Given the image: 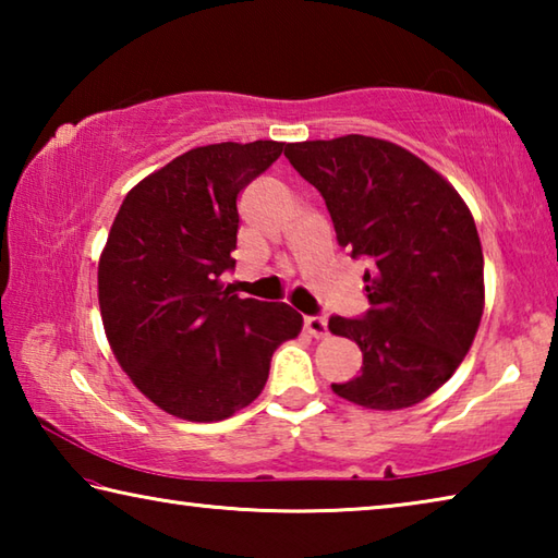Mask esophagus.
<instances>
[{"mask_svg":"<svg viewBox=\"0 0 558 558\" xmlns=\"http://www.w3.org/2000/svg\"><path fill=\"white\" fill-rule=\"evenodd\" d=\"M305 329L313 337H325L327 335V317L325 315H307Z\"/></svg>","mask_w":558,"mask_h":558,"instance_id":"esophagus-1","label":"esophagus"}]
</instances>
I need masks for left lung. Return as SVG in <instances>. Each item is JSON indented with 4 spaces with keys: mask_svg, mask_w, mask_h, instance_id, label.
Instances as JSON below:
<instances>
[{
    "mask_svg": "<svg viewBox=\"0 0 558 558\" xmlns=\"http://www.w3.org/2000/svg\"><path fill=\"white\" fill-rule=\"evenodd\" d=\"M286 157L323 194L337 243L369 263V310L329 317V332L354 339L364 356L359 376L332 391L376 411L428 399L465 359L485 307L483 245L465 202L386 140H307Z\"/></svg>",
    "mask_w": 558,
    "mask_h": 558,
    "instance_id": "8db88e82",
    "label": "left lung"
}]
</instances>
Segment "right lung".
I'll list each match as a JSON object with an SVG mask.
<instances>
[{"instance_id":"add662e5","label":"right lung","mask_w":558,"mask_h":558,"mask_svg":"<svg viewBox=\"0 0 558 558\" xmlns=\"http://www.w3.org/2000/svg\"><path fill=\"white\" fill-rule=\"evenodd\" d=\"M286 143L189 149L125 196L98 263V300L112 354L132 384L184 421H223L258 399L270 356L300 335L286 302L239 298L235 199Z\"/></svg>"}]
</instances>
